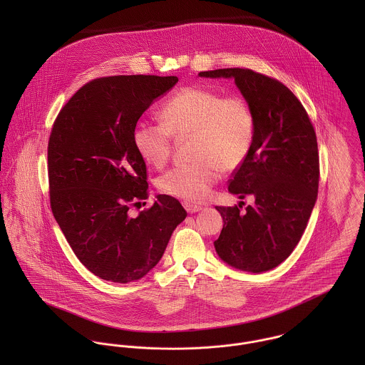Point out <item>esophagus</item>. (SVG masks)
I'll return each mask as SVG.
<instances>
[{"label":"esophagus","mask_w":365,"mask_h":365,"mask_svg":"<svg viewBox=\"0 0 365 365\" xmlns=\"http://www.w3.org/2000/svg\"><path fill=\"white\" fill-rule=\"evenodd\" d=\"M184 208H185L188 213H197V212H200L202 209L201 207H197V205H192V204H188V202L184 204Z\"/></svg>","instance_id":"esophagus-1"}]
</instances>
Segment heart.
I'll return each mask as SVG.
<instances>
[{
    "label": "heart",
    "instance_id": "obj_1",
    "mask_svg": "<svg viewBox=\"0 0 365 365\" xmlns=\"http://www.w3.org/2000/svg\"><path fill=\"white\" fill-rule=\"evenodd\" d=\"M161 122L139 120L133 145L139 156L163 167L173 150V139L191 136V164L177 165L158 178V188L188 202L207 200L222 171L236 170L249 155L256 120L243 97H222L205 87H185L160 110Z\"/></svg>",
    "mask_w": 365,
    "mask_h": 365
}]
</instances>
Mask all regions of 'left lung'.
<instances>
[{
  "label": "left lung",
  "mask_w": 365,
  "mask_h": 365,
  "mask_svg": "<svg viewBox=\"0 0 365 365\" xmlns=\"http://www.w3.org/2000/svg\"><path fill=\"white\" fill-rule=\"evenodd\" d=\"M198 77L233 78L255 115L252 149L229 182L230 194L253 195L255 204L246 212L216 207L223 229L213 245L230 267L260 274L287 260L307 229L319 185L316 133L305 108L274 78L247 68Z\"/></svg>",
  "instance_id": "1"
}]
</instances>
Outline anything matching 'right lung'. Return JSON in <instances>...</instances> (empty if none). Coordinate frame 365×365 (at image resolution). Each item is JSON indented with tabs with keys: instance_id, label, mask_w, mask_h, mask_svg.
<instances>
[{
	"instance_id": "obj_1",
	"label": "right lung",
	"mask_w": 365,
	"mask_h": 365,
	"mask_svg": "<svg viewBox=\"0 0 365 365\" xmlns=\"http://www.w3.org/2000/svg\"><path fill=\"white\" fill-rule=\"evenodd\" d=\"M175 76H113L90 81L60 110L48 163L51 205L70 247L105 281L128 284L161 260L185 209L168 195L129 215L148 198L146 164L133 145L143 112L167 94Z\"/></svg>"
}]
</instances>
